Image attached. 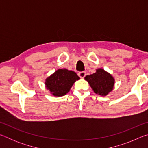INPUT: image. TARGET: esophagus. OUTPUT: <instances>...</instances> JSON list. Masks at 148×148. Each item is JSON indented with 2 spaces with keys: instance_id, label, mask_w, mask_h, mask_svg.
Segmentation results:
<instances>
[{
  "instance_id": "34e87169",
  "label": "esophagus",
  "mask_w": 148,
  "mask_h": 148,
  "mask_svg": "<svg viewBox=\"0 0 148 148\" xmlns=\"http://www.w3.org/2000/svg\"><path fill=\"white\" fill-rule=\"evenodd\" d=\"M78 76L81 77V78H84V77L86 76V72H79L78 73Z\"/></svg>"
}]
</instances>
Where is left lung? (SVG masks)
Returning <instances> with one entry per match:
<instances>
[{
	"mask_svg": "<svg viewBox=\"0 0 148 148\" xmlns=\"http://www.w3.org/2000/svg\"><path fill=\"white\" fill-rule=\"evenodd\" d=\"M85 79L96 94L106 96L114 89L115 79L111 74L102 69H97L96 72L87 75Z\"/></svg>",
	"mask_w": 148,
	"mask_h": 148,
	"instance_id": "8db88e82",
	"label": "left lung"
}]
</instances>
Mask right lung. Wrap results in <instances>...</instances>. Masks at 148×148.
<instances>
[{"label": "right lung", "instance_id": "obj_1", "mask_svg": "<svg viewBox=\"0 0 148 148\" xmlns=\"http://www.w3.org/2000/svg\"><path fill=\"white\" fill-rule=\"evenodd\" d=\"M79 77L74 71L66 69H58L46 79V87L50 93L56 97H61L69 92Z\"/></svg>", "mask_w": 148, "mask_h": 148}]
</instances>
